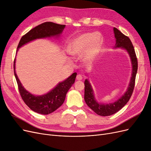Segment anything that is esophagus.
Instances as JSON below:
<instances>
[{"mask_svg":"<svg viewBox=\"0 0 151 151\" xmlns=\"http://www.w3.org/2000/svg\"><path fill=\"white\" fill-rule=\"evenodd\" d=\"M76 79L77 81H81L82 79H83V76H82V75H81V74L77 75L76 77Z\"/></svg>","mask_w":151,"mask_h":151,"instance_id":"34e87169","label":"esophagus"}]
</instances>
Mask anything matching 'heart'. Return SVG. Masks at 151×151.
<instances>
[{
  "mask_svg": "<svg viewBox=\"0 0 151 151\" xmlns=\"http://www.w3.org/2000/svg\"><path fill=\"white\" fill-rule=\"evenodd\" d=\"M102 45L101 36L98 33H86L79 36L72 41L68 52L72 55L83 53V60L88 63L98 55Z\"/></svg>",
  "mask_w": 151,
  "mask_h": 151,
  "instance_id": "1",
  "label": "heart"
}]
</instances>
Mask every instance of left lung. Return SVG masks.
I'll list each match as a JSON object with an SVG mask.
<instances>
[{
    "label": "left lung",
    "instance_id": "1",
    "mask_svg": "<svg viewBox=\"0 0 151 151\" xmlns=\"http://www.w3.org/2000/svg\"><path fill=\"white\" fill-rule=\"evenodd\" d=\"M114 34L116 38L115 48H122L125 49L129 54L132 65V77L129 87L125 94L115 102L109 104L99 103L94 98L93 90L88 79L84 81V100L87 105L96 113L100 116H109L116 113L121 109L129 101L134 91L135 77L137 72L138 62L133 45L130 38L123 35L117 28H113Z\"/></svg>",
    "mask_w": 151,
    "mask_h": 151
}]
</instances>
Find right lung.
I'll list each match as a JSON object with an SVG mask.
<instances>
[{
    "mask_svg": "<svg viewBox=\"0 0 151 151\" xmlns=\"http://www.w3.org/2000/svg\"><path fill=\"white\" fill-rule=\"evenodd\" d=\"M65 25L58 24L52 22H45L31 29L22 36L17 49L22 45L36 39L50 38L52 36H59L62 33ZM18 50H17V51ZM16 58L14 61V71L21 96L25 104L31 110L42 115H48L55 111L65 101L67 93L74 83L77 73L73 74L67 79L61 83L48 93L42 96H35L26 91L22 86L15 71Z\"/></svg>",
    "mask_w": 151,
    "mask_h": 151,
    "instance_id": "1",
    "label": "right lung"
}]
</instances>
